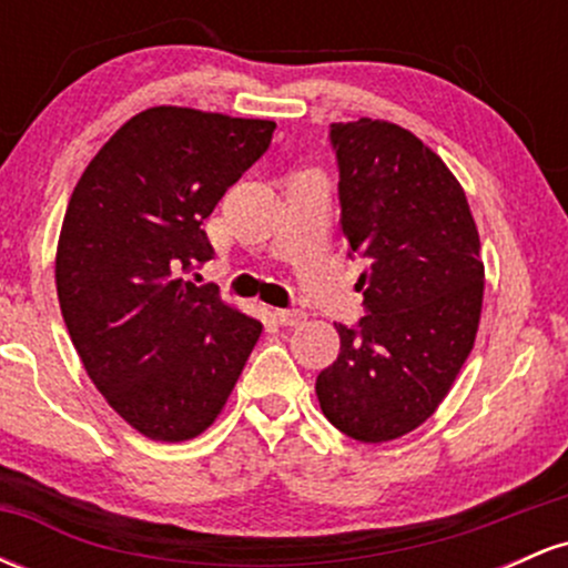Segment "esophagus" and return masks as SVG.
<instances>
[{
    "label": "esophagus",
    "mask_w": 568,
    "mask_h": 568,
    "mask_svg": "<svg viewBox=\"0 0 568 568\" xmlns=\"http://www.w3.org/2000/svg\"><path fill=\"white\" fill-rule=\"evenodd\" d=\"M272 315L280 325H302L306 321L304 310H272Z\"/></svg>",
    "instance_id": "obj_1"
}]
</instances>
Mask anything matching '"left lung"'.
<instances>
[{
    "instance_id": "left-lung-1",
    "label": "left lung",
    "mask_w": 568,
    "mask_h": 568,
    "mask_svg": "<svg viewBox=\"0 0 568 568\" xmlns=\"http://www.w3.org/2000/svg\"><path fill=\"white\" fill-rule=\"evenodd\" d=\"M338 205L366 317L334 323L338 357L315 384L325 419L361 443L427 422L470 355L484 306L478 226L465 189L414 133L361 116L331 125Z\"/></svg>"
}]
</instances>
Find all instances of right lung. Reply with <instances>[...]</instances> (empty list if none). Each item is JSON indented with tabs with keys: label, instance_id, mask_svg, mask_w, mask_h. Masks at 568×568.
Listing matches in <instances>:
<instances>
[{
	"label": "right lung",
	"instance_id": "obj_1",
	"mask_svg": "<svg viewBox=\"0 0 568 568\" xmlns=\"http://www.w3.org/2000/svg\"><path fill=\"white\" fill-rule=\"evenodd\" d=\"M272 133V120L152 106L103 143L71 192L55 253L63 323L109 406L146 438L205 433L262 336V323L184 272L213 258L202 221Z\"/></svg>",
	"mask_w": 568,
	"mask_h": 568
}]
</instances>
